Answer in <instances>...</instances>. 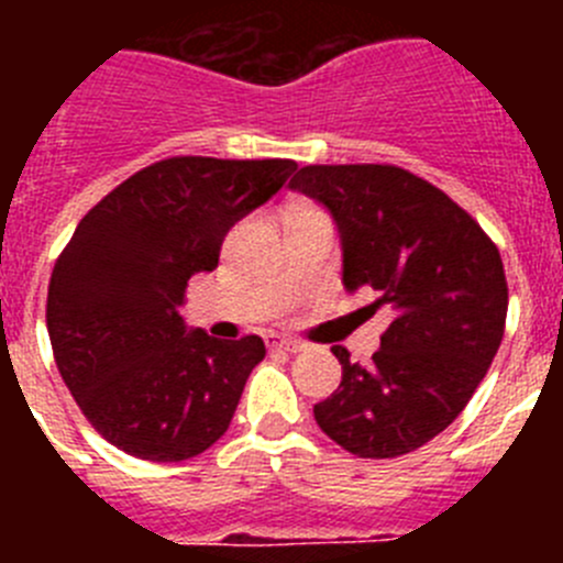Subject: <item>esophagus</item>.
<instances>
[{
	"instance_id": "1",
	"label": "esophagus",
	"mask_w": 563,
	"mask_h": 563,
	"mask_svg": "<svg viewBox=\"0 0 563 563\" xmlns=\"http://www.w3.org/2000/svg\"><path fill=\"white\" fill-rule=\"evenodd\" d=\"M265 341H267V346H271V350H278V352H298V350H305V343L296 341V338L278 335V332H271V335H267Z\"/></svg>"
}]
</instances>
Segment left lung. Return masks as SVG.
Returning a JSON list of instances; mask_svg holds the SVG:
<instances>
[{
  "label": "left lung",
  "mask_w": 563,
  "mask_h": 563,
  "mask_svg": "<svg viewBox=\"0 0 563 563\" xmlns=\"http://www.w3.org/2000/svg\"><path fill=\"white\" fill-rule=\"evenodd\" d=\"M290 188L335 217L346 290L369 287V307L395 310L369 366L332 346L343 377L316 422L361 460L417 451L460 417L499 350V247L449 194L389 163L305 166Z\"/></svg>",
  "instance_id": "obj_1"
}]
</instances>
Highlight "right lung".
Here are the masks:
<instances>
[{
    "label": "right lung",
    "mask_w": 563,
    "mask_h": 563,
    "mask_svg": "<svg viewBox=\"0 0 563 563\" xmlns=\"http://www.w3.org/2000/svg\"><path fill=\"white\" fill-rule=\"evenodd\" d=\"M296 161L166 157L89 208L47 290L53 357L78 409L137 460L202 454L231 426L265 341L188 332V278L220 265L222 239L267 202Z\"/></svg>",
    "instance_id": "1"
}]
</instances>
